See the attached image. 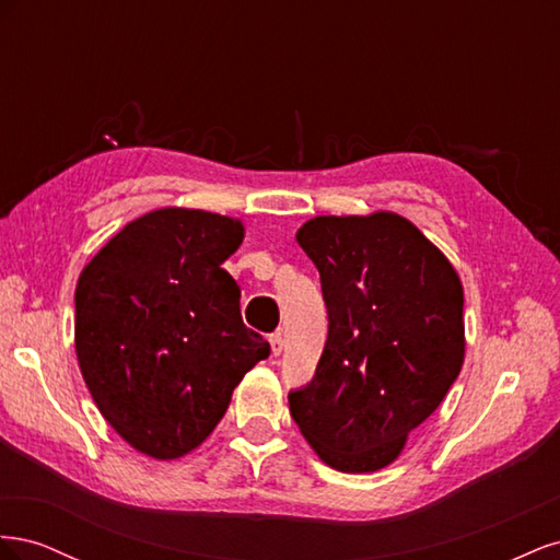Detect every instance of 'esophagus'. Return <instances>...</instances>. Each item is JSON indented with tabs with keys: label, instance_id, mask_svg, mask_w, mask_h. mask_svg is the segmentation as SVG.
<instances>
[{
	"label": "esophagus",
	"instance_id": "esophagus-1",
	"mask_svg": "<svg viewBox=\"0 0 560 560\" xmlns=\"http://www.w3.org/2000/svg\"><path fill=\"white\" fill-rule=\"evenodd\" d=\"M268 341H270V352H273V354H276V358H278V354H282L284 341H282V334H280V331H278V334H270V338H268Z\"/></svg>",
	"mask_w": 560,
	"mask_h": 560
}]
</instances>
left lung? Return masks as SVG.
Instances as JSON below:
<instances>
[{
	"label": "left lung",
	"instance_id": "obj_1",
	"mask_svg": "<svg viewBox=\"0 0 560 560\" xmlns=\"http://www.w3.org/2000/svg\"><path fill=\"white\" fill-rule=\"evenodd\" d=\"M296 243L319 270L329 334L290 413L325 465L378 471L444 401L465 362L463 282L397 212L313 217Z\"/></svg>",
	"mask_w": 560,
	"mask_h": 560
}]
</instances>
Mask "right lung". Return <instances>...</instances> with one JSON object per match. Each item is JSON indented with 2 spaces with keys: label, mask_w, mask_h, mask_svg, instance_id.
I'll list each match as a JSON object with an SVG mask.
<instances>
[{
  "label": "right lung",
  "mask_w": 560,
  "mask_h": 560,
  "mask_svg": "<svg viewBox=\"0 0 560 560\" xmlns=\"http://www.w3.org/2000/svg\"><path fill=\"white\" fill-rule=\"evenodd\" d=\"M243 238L241 219L161 208L132 219L79 276L81 376L116 434L154 460L206 442L270 352L243 325L241 287L222 268Z\"/></svg>",
  "instance_id": "add662e5"
}]
</instances>
